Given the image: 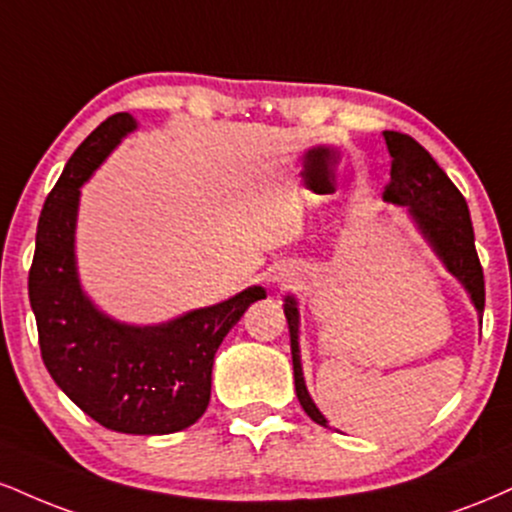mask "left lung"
Returning <instances> with one entry per match:
<instances>
[{
  "label": "left lung",
  "instance_id": "1",
  "mask_svg": "<svg viewBox=\"0 0 512 512\" xmlns=\"http://www.w3.org/2000/svg\"><path fill=\"white\" fill-rule=\"evenodd\" d=\"M383 137L392 158L390 182H387L383 199L409 209L411 219L416 221L419 231L424 233L448 272L460 279L481 317L486 301L484 272H481L477 248H474L472 219H469L462 192L452 185L445 170L433 161L424 146L411 139L409 134L383 132ZM284 313L291 334L293 380H296L298 402L315 424L327 428V419L315 407L303 380L301 349H298V308L293 296H286Z\"/></svg>",
  "mask_w": 512,
  "mask_h": 512
}]
</instances>
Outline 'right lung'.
Segmentation results:
<instances>
[{"label":"right lung","instance_id":"1","mask_svg":"<svg viewBox=\"0 0 512 512\" xmlns=\"http://www.w3.org/2000/svg\"><path fill=\"white\" fill-rule=\"evenodd\" d=\"M134 127L129 113L108 117L64 166L40 211L28 298L43 363L64 395L110 431L166 436L207 411L216 349L267 293L250 286L166 325L134 327L101 313L81 291L74 260L79 187Z\"/></svg>","mask_w":512,"mask_h":512}]
</instances>
